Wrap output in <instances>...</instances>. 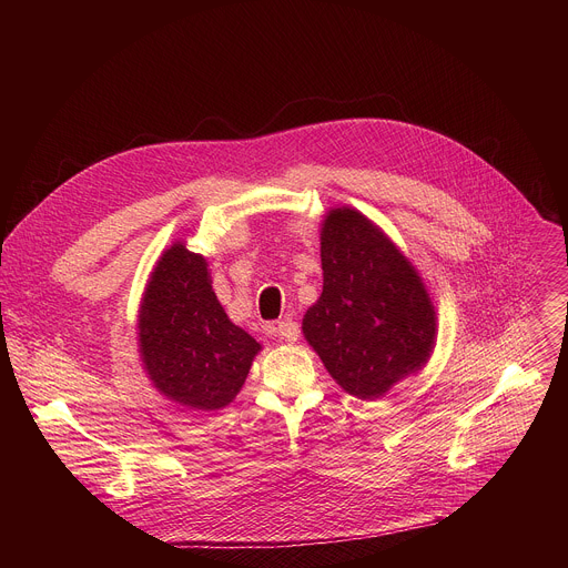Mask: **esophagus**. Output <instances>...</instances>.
Instances as JSON below:
<instances>
[{
  "mask_svg": "<svg viewBox=\"0 0 568 568\" xmlns=\"http://www.w3.org/2000/svg\"><path fill=\"white\" fill-rule=\"evenodd\" d=\"M270 333L285 344H294L298 339V326L294 321H278L276 326H272Z\"/></svg>",
  "mask_w": 568,
  "mask_h": 568,
  "instance_id": "obj_1",
  "label": "esophagus"
}]
</instances>
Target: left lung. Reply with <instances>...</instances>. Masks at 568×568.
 I'll return each mask as SVG.
<instances>
[{
    "mask_svg": "<svg viewBox=\"0 0 568 568\" xmlns=\"http://www.w3.org/2000/svg\"><path fill=\"white\" fill-rule=\"evenodd\" d=\"M318 235L323 292L303 316V337L346 393L377 399L427 366L434 301L414 263L357 209H331Z\"/></svg>",
    "mask_w": 568,
    "mask_h": 568,
    "instance_id": "1",
    "label": "left lung"
}]
</instances>
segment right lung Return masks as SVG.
Returning a JSON list of instances; mask_svg holds the SVG:
<instances>
[{
  "label": "right lung",
  "instance_id": "obj_1",
  "mask_svg": "<svg viewBox=\"0 0 568 568\" xmlns=\"http://www.w3.org/2000/svg\"><path fill=\"white\" fill-rule=\"evenodd\" d=\"M136 342L141 366L166 399L217 412L235 399L263 346L226 316L209 263L173 242L145 283Z\"/></svg>",
  "mask_w": 568,
  "mask_h": 568
}]
</instances>
